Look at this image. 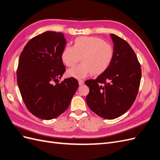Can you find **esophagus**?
<instances>
[{"mask_svg":"<svg viewBox=\"0 0 160 160\" xmlns=\"http://www.w3.org/2000/svg\"><path fill=\"white\" fill-rule=\"evenodd\" d=\"M78 81H79V85H83V84L84 83V81H83V80L79 79V80H78Z\"/></svg>","mask_w":160,"mask_h":160,"instance_id":"esophagus-1","label":"esophagus"}]
</instances>
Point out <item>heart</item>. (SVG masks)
Returning <instances> with one entry per match:
<instances>
[{
	"label": "heart",
	"mask_w": 160,
	"mask_h": 160,
	"mask_svg": "<svg viewBox=\"0 0 160 160\" xmlns=\"http://www.w3.org/2000/svg\"><path fill=\"white\" fill-rule=\"evenodd\" d=\"M113 55L112 47L101 38L81 37L76 38L73 47L65 48L62 59L67 65H73L80 60V57H83V61L92 73L99 75L108 69ZM85 65H80L71 68L69 73L78 79L84 78L91 71Z\"/></svg>",
	"instance_id": "b5f03b06"
}]
</instances>
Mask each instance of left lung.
I'll return each mask as SVG.
<instances>
[{
	"instance_id": "left-lung-1",
	"label": "left lung",
	"mask_w": 160,
	"mask_h": 160,
	"mask_svg": "<svg viewBox=\"0 0 160 160\" xmlns=\"http://www.w3.org/2000/svg\"><path fill=\"white\" fill-rule=\"evenodd\" d=\"M110 36L114 46L108 69L85 83L89 88L86 102L90 109L101 118L113 119L132 107L138 93L142 69L128 42L114 34Z\"/></svg>"
}]
</instances>
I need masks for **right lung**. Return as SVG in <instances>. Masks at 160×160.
Instances as JSON below:
<instances>
[{"label": "right lung", "mask_w": 160, "mask_h": 160, "mask_svg": "<svg viewBox=\"0 0 160 160\" xmlns=\"http://www.w3.org/2000/svg\"><path fill=\"white\" fill-rule=\"evenodd\" d=\"M66 40L60 32L47 31L27 42L19 57L17 84L27 108L50 120L68 108L79 87L74 77L59 82L66 71L62 53Z\"/></svg>", "instance_id": "1"}]
</instances>
